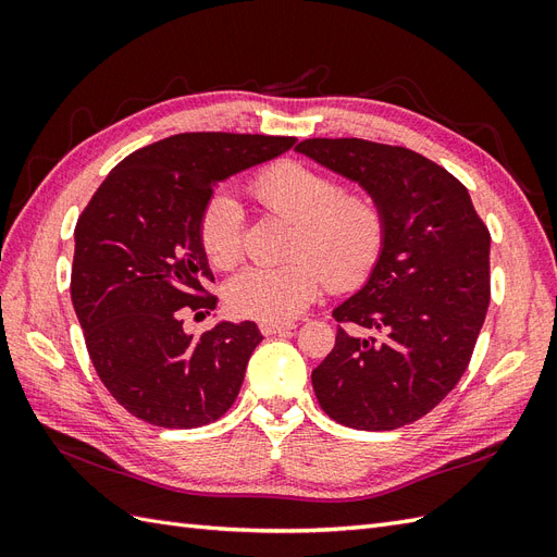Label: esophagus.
Here are the masks:
<instances>
[{
	"label": "esophagus",
	"instance_id": "1",
	"mask_svg": "<svg viewBox=\"0 0 557 557\" xmlns=\"http://www.w3.org/2000/svg\"><path fill=\"white\" fill-rule=\"evenodd\" d=\"M285 330H295V323H290V320H283V323H274V320H262V323H260V332L264 336L281 334Z\"/></svg>",
	"mask_w": 557,
	"mask_h": 557
}]
</instances>
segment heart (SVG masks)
I'll use <instances>...</instances> for the list:
<instances>
[{
    "label": "heart",
    "mask_w": 557,
    "mask_h": 557,
    "mask_svg": "<svg viewBox=\"0 0 557 557\" xmlns=\"http://www.w3.org/2000/svg\"><path fill=\"white\" fill-rule=\"evenodd\" d=\"M252 195L283 221L293 223L288 256L276 267H248L227 285L230 307L258 320H290L305 311L330 283L358 285L376 264L385 213L369 193H342L330 174L297 160H283L252 181ZM209 260L230 269L244 256L239 201L215 195L201 221Z\"/></svg>",
    "instance_id": "b5f03b06"
}]
</instances>
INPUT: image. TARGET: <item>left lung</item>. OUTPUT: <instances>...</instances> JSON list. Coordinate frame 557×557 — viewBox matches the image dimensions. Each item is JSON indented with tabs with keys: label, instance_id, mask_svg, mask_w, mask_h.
I'll list each match as a JSON object with an SVG mask.
<instances>
[{
	"label": "left lung",
	"instance_id": "left-lung-1",
	"mask_svg": "<svg viewBox=\"0 0 557 557\" xmlns=\"http://www.w3.org/2000/svg\"><path fill=\"white\" fill-rule=\"evenodd\" d=\"M297 153L374 195L385 237L362 288L332 315L313 374L323 411L356 430H395L432 411L465 374L491 305V234L465 185L401 146L307 139Z\"/></svg>",
	"mask_w": 557,
	"mask_h": 557
}]
</instances>
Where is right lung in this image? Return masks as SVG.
<instances>
[{"label":"right lung","mask_w":557,"mask_h":557,"mask_svg":"<svg viewBox=\"0 0 557 557\" xmlns=\"http://www.w3.org/2000/svg\"><path fill=\"white\" fill-rule=\"evenodd\" d=\"M295 137L190 132L134 150L99 185L74 230L72 301L99 379L158 428L221 418L262 342L256 323L183 330L185 311L213 307L201 221L218 185L274 160Z\"/></svg>","instance_id":"add662e5"}]
</instances>
